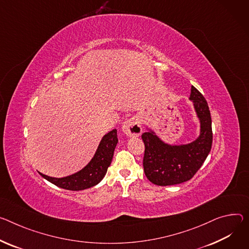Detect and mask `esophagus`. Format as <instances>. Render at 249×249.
Returning a JSON list of instances; mask_svg holds the SVG:
<instances>
[{"label":"esophagus","mask_w":249,"mask_h":249,"mask_svg":"<svg viewBox=\"0 0 249 249\" xmlns=\"http://www.w3.org/2000/svg\"><path fill=\"white\" fill-rule=\"evenodd\" d=\"M122 131L128 137H138L142 133V127L140 125V121L135 118H129L124 121L122 124Z\"/></svg>","instance_id":"1"}]
</instances>
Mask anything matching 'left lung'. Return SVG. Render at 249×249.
<instances>
[{"label":"left lung","mask_w":249,"mask_h":249,"mask_svg":"<svg viewBox=\"0 0 249 249\" xmlns=\"http://www.w3.org/2000/svg\"><path fill=\"white\" fill-rule=\"evenodd\" d=\"M189 99L193 102L199 121V134L196 140L187 144H169L149 126L142 135L145 144L144 172L154 185L173 186L187 182L198 171L211 152L213 131L208 102L194 86Z\"/></svg>","instance_id":"8db88e82"}]
</instances>
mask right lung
I'll return each instance as SVG.
<instances>
[{"mask_svg":"<svg viewBox=\"0 0 249 249\" xmlns=\"http://www.w3.org/2000/svg\"><path fill=\"white\" fill-rule=\"evenodd\" d=\"M117 143V130L113 129L102 137L92 159L80 171L62 178L50 177L38 173L52 184L69 191H82L94 187L101 182L106 175Z\"/></svg>","mask_w":249,"mask_h":249,"instance_id":"right-lung-1","label":"right lung"}]
</instances>
